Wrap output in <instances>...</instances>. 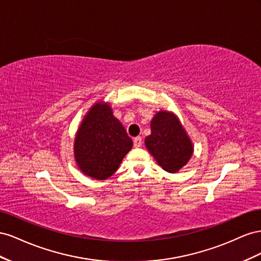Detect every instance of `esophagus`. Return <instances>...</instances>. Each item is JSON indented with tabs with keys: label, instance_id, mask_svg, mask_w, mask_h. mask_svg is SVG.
I'll return each mask as SVG.
<instances>
[{
	"label": "esophagus",
	"instance_id": "obj_1",
	"mask_svg": "<svg viewBox=\"0 0 261 261\" xmlns=\"http://www.w3.org/2000/svg\"><path fill=\"white\" fill-rule=\"evenodd\" d=\"M133 145H135L136 147H140L141 145H142V138L137 137L133 139Z\"/></svg>",
	"mask_w": 261,
	"mask_h": 261
}]
</instances>
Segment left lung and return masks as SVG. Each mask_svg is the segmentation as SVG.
<instances>
[{
	"label": "left lung",
	"mask_w": 261,
	"mask_h": 261,
	"mask_svg": "<svg viewBox=\"0 0 261 261\" xmlns=\"http://www.w3.org/2000/svg\"><path fill=\"white\" fill-rule=\"evenodd\" d=\"M145 146L159 165L168 173H177L190 160L193 146L179 119L169 111H159L151 121V135Z\"/></svg>",
	"instance_id": "left-lung-1"
}]
</instances>
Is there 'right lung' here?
Instances as JSON below:
<instances>
[{
	"label": "right lung",
	"mask_w": 261,
	"mask_h": 261,
	"mask_svg": "<svg viewBox=\"0 0 261 261\" xmlns=\"http://www.w3.org/2000/svg\"><path fill=\"white\" fill-rule=\"evenodd\" d=\"M132 148V140L108 103L96 102L82 121L74 141V158L82 173L107 179Z\"/></svg>",
	"instance_id": "obj_1"
}]
</instances>
